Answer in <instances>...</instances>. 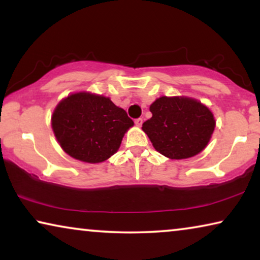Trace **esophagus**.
<instances>
[{"instance_id":"esophagus-1","label":"esophagus","mask_w":260,"mask_h":260,"mask_svg":"<svg viewBox=\"0 0 260 260\" xmlns=\"http://www.w3.org/2000/svg\"><path fill=\"white\" fill-rule=\"evenodd\" d=\"M134 123H135V126H138V127H141V125H142V119H135L134 120Z\"/></svg>"}]
</instances>
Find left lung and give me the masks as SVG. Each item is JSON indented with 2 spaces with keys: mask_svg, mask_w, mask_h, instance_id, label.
I'll list each match as a JSON object with an SVG mask.
<instances>
[{
  "mask_svg": "<svg viewBox=\"0 0 260 260\" xmlns=\"http://www.w3.org/2000/svg\"><path fill=\"white\" fill-rule=\"evenodd\" d=\"M149 111L152 118L142 123V131L166 158H192L210 142L215 127L213 113L196 99L161 96Z\"/></svg>",
  "mask_w": 260,
  "mask_h": 260,
  "instance_id": "left-lung-1",
  "label": "left lung"
}]
</instances>
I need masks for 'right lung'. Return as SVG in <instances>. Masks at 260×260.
<instances>
[{"label":"right lung","instance_id":"right-lung-1","mask_svg":"<svg viewBox=\"0 0 260 260\" xmlns=\"http://www.w3.org/2000/svg\"><path fill=\"white\" fill-rule=\"evenodd\" d=\"M133 125L125 109L109 98L89 92L62 99L52 115V128L61 148L72 158L89 164L111 158Z\"/></svg>","mask_w":260,"mask_h":260}]
</instances>
